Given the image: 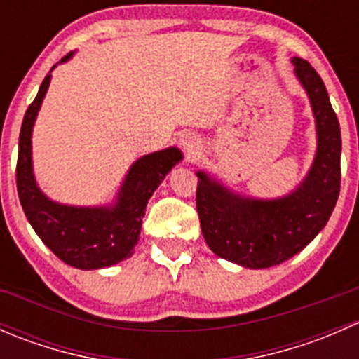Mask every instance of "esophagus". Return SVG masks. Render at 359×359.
Here are the masks:
<instances>
[{"mask_svg": "<svg viewBox=\"0 0 359 359\" xmlns=\"http://www.w3.org/2000/svg\"><path fill=\"white\" fill-rule=\"evenodd\" d=\"M180 144H182L184 149L187 151V153L193 154L194 151L200 149V140H198L196 135H193V133H186V135H182V139H180Z\"/></svg>", "mask_w": 359, "mask_h": 359, "instance_id": "esophagus-1", "label": "esophagus"}]
</instances>
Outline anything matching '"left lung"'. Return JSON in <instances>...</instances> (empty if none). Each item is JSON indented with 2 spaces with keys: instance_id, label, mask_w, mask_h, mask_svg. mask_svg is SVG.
I'll use <instances>...</instances> for the list:
<instances>
[{
  "instance_id": "left-lung-1",
  "label": "left lung",
  "mask_w": 359,
  "mask_h": 359,
  "mask_svg": "<svg viewBox=\"0 0 359 359\" xmlns=\"http://www.w3.org/2000/svg\"><path fill=\"white\" fill-rule=\"evenodd\" d=\"M295 76L309 97L318 147L300 186L276 200L231 193L198 172L196 210L206 245L215 255L250 269L278 266L311 243L327 226L340 193V126L323 79L307 60L293 57Z\"/></svg>"
}]
</instances>
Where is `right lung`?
<instances>
[{
	"label": "right lung",
	"mask_w": 359,
	"mask_h": 359,
	"mask_svg": "<svg viewBox=\"0 0 359 359\" xmlns=\"http://www.w3.org/2000/svg\"><path fill=\"white\" fill-rule=\"evenodd\" d=\"M71 57L72 53H67L60 62ZM50 72L25 111L20 128L17 158L20 205L36 234L62 262L85 271L114 266L133 253L147 201L166 173L182 159V153L177 147H168L137 159L111 206H69L52 201L36 184L31 158L32 126L52 79Z\"/></svg>",
	"instance_id": "add662e5"
}]
</instances>
